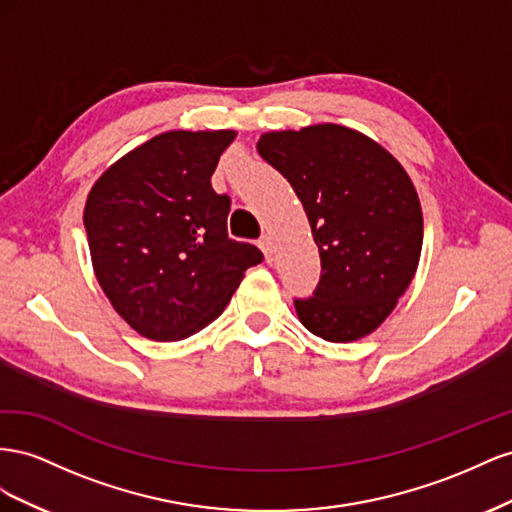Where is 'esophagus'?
Segmentation results:
<instances>
[{"instance_id": "34e87169", "label": "esophagus", "mask_w": 512, "mask_h": 512, "mask_svg": "<svg viewBox=\"0 0 512 512\" xmlns=\"http://www.w3.org/2000/svg\"><path fill=\"white\" fill-rule=\"evenodd\" d=\"M259 248H261V253L266 255L268 264H270V261H274V248H272V240L268 236H264V238L259 240Z\"/></svg>"}]
</instances>
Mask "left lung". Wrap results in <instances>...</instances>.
I'll return each mask as SVG.
<instances>
[{
  "label": "left lung",
  "instance_id": "8db88e82",
  "mask_svg": "<svg viewBox=\"0 0 512 512\" xmlns=\"http://www.w3.org/2000/svg\"><path fill=\"white\" fill-rule=\"evenodd\" d=\"M261 158L281 171L309 216L321 257L302 326L330 343L369 337L410 287L422 251L414 182L384 145L343 124L270 130Z\"/></svg>",
  "mask_w": 512,
  "mask_h": 512
}]
</instances>
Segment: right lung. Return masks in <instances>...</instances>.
<instances>
[{"mask_svg": "<svg viewBox=\"0 0 512 512\" xmlns=\"http://www.w3.org/2000/svg\"><path fill=\"white\" fill-rule=\"evenodd\" d=\"M236 130H167L102 171L83 225L100 289L152 341H180L223 313L264 255L227 238L231 201L212 173Z\"/></svg>", "mask_w": 512, "mask_h": 512, "instance_id": "add662e5", "label": "right lung"}]
</instances>
